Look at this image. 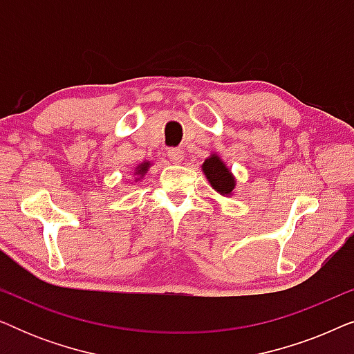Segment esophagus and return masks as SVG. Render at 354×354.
<instances>
[{"label":"esophagus","mask_w":354,"mask_h":354,"mask_svg":"<svg viewBox=\"0 0 354 354\" xmlns=\"http://www.w3.org/2000/svg\"><path fill=\"white\" fill-rule=\"evenodd\" d=\"M167 156L172 162H180L183 159V151L180 148H169L167 149Z\"/></svg>","instance_id":"esophagus-1"}]
</instances>
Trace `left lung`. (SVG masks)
<instances>
[{"label": "left lung", "instance_id": "left-lung-1", "mask_svg": "<svg viewBox=\"0 0 354 354\" xmlns=\"http://www.w3.org/2000/svg\"><path fill=\"white\" fill-rule=\"evenodd\" d=\"M201 167L206 178L209 180L211 187L216 192H219L221 195H230L232 190L235 188V178L229 169L225 167V164L221 161L219 156L212 154V156L206 159Z\"/></svg>", "mask_w": 354, "mask_h": 354}]
</instances>
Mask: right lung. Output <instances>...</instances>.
<instances>
[{"label": "right lung", "instance_id": "obj_1", "mask_svg": "<svg viewBox=\"0 0 354 354\" xmlns=\"http://www.w3.org/2000/svg\"><path fill=\"white\" fill-rule=\"evenodd\" d=\"M148 167H149V162H143V164H140V166L137 167V174H140V176H143V174L148 171Z\"/></svg>", "mask_w": 354, "mask_h": 354}]
</instances>
